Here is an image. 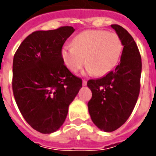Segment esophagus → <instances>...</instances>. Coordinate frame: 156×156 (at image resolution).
<instances>
[{"label":"esophagus","instance_id":"1","mask_svg":"<svg viewBox=\"0 0 156 156\" xmlns=\"http://www.w3.org/2000/svg\"><path fill=\"white\" fill-rule=\"evenodd\" d=\"M86 85H87V81L85 79H83V86H86Z\"/></svg>","mask_w":156,"mask_h":156}]
</instances>
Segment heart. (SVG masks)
<instances>
[{"mask_svg": "<svg viewBox=\"0 0 156 156\" xmlns=\"http://www.w3.org/2000/svg\"><path fill=\"white\" fill-rule=\"evenodd\" d=\"M73 46L62 48L61 57L67 68L77 72L85 63L87 71L104 76L117 65L123 51L119 37L115 32L103 30H87L75 37Z\"/></svg>", "mask_w": 156, "mask_h": 156, "instance_id": "b5f03b06", "label": "heart"}]
</instances>
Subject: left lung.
<instances>
[{"mask_svg": "<svg viewBox=\"0 0 156 156\" xmlns=\"http://www.w3.org/2000/svg\"><path fill=\"white\" fill-rule=\"evenodd\" d=\"M124 46L120 62L105 77L88 81L92 91L88 112L101 130L112 132L126 122L137 102L142 69L140 53L132 36L121 26L111 25Z\"/></svg>", "mask_w": 156, "mask_h": 156, "instance_id": "1", "label": "left lung"}]
</instances>
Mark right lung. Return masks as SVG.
<instances>
[{"label":"right lung","mask_w":156,"mask_h":156,"mask_svg":"<svg viewBox=\"0 0 156 156\" xmlns=\"http://www.w3.org/2000/svg\"><path fill=\"white\" fill-rule=\"evenodd\" d=\"M73 27L32 32L13 58L12 90L25 120L42 134L64 123L69 105L82 88V79L65 66L61 51Z\"/></svg>","instance_id":"right-lung-1"}]
</instances>
